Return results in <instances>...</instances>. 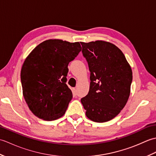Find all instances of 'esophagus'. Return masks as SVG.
Wrapping results in <instances>:
<instances>
[{
  "label": "esophagus",
  "instance_id": "1",
  "mask_svg": "<svg viewBox=\"0 0 156 156\" xmlns=\"http://www.w3.org/2000/svg\"><path fill=\"white\" fill-rule=\"evenodd\" d=\"M72 93H73V95H74V96L77 95V90H76V88H73L72 89Z\"/></svg>",
  "mask_w": 156,
  "mask_h": 156
}]
</instances>
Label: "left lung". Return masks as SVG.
Here are the masks:
<instances>
[{"mask_svg":"<svg viewBox=\"0 0 156 156\" xmlns=\"http://www.w3.org/2000/svg\"><path fill=\"white\" fill-rule=\"evenodd\" d=\"M90 72L88 94L81 98L87 117L104 122L124 108L130 94L133 75L124 54L109 42L80 43Z\"/></svg>","mask_w":156,"mask_h":156,"instance_id":"8db88e82","label":"left lung"}]
</instances>
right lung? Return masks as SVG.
<instances>
[{
  "label": "right lung",
  "instance_id": "right-lung-1",
  "mask_svg": "<svg viewBox=\"0 0 156 156\" xmlns=\"http://www.w3.org/2000/svg\"><path fill=\"white\" fill-rule=\"evenodd\" d=\"M81 49L79 42L49 39L26 58L21 71L23 94L36 117L54 121L65 114L72 98L66 84L68 66Z\"/></svg>",
  "mask_w": 156,
  "mask_h": 156
}]
</instances>
